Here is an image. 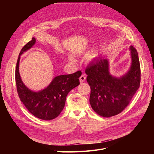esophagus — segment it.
I'll list each match as a JSON object with an SVG mask.
<instances>
[{
  "instance_id": "obj_1",
  "label": "esophagus",
  "mask_w": 154,
  "mask_h": 154,
  "mask_svg": "<svg viewBox=\"0 0 154 154\" xmlns=\"http://www.w3.org/2000/svg\"><path fill=\"white\" fill-rule=\"evenodd\" d=\"M79 79H80V82H85V80L86 79V76L85 75H82L80 77Z\"/></svg>"
}]
</instances>
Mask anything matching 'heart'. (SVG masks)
Segmentation results:
<instances>
[{
    "instance_id": "heart-1",
    "label": "heart",
    "mask_w": 154,
    "mask_h": 154,
    "mask_svg": "<svg viewBox=\"0 0 154 154\" xmlns=\"http://www.w3.org/2000/svg\"><path fill=\"white\" fill-rule=\"evenodd\" d=\"M70 61H74V59H73L72 57H70Z\"/></svg>"
}]
</instances>
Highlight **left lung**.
<instances>
[{
	"label": "left lung",
	"mask_w": 154,
	"mask_h": 154,
	"mask_svg": "<svg viewBox=\"0 0 154 154\" xmlns=\"http://www.w3.org/2000/svg\"><path fill=\"white\" fill-rule=\"evenodd\" d=\"M132 66L120 78L112 76L106 59L99 58L87 67V82L91 87L90 103L93 110L103 117H110L122 112L131 102L140 83L139 55L131 46Z\"/></svg>",
	"instance_id": "obj_1"
}]
</instances>
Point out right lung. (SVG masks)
<instances>
[{
	"label": "right lung",
	"mask_w": 154,
	"mask_h": 154,
	"mask_svg": "<svg viewBox=\"0 0 154 154\" xmlns=\"http://www.w3.org/2000/svg\"><path fill=\"white\" fill-rule=\"evenodd\" d=\"M35 43V38L32 37L20 52L15 73L16 87L21 102L32 115L40 119L50 120L58 117L63 109L68 93L80 84L82 72L77 71L72 74L57 76L45 89L37 92L30 91L22 81L19 66L20 55Z\"/></svg>",
	"instance_id": "right-lung-1"
}]
</instances>
